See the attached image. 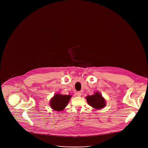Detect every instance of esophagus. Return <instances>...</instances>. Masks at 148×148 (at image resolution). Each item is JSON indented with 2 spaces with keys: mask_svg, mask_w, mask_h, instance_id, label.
Returning <instances> with one entry per match:
<instances>
[{
  "mask_svg": "<svg viewBox=\"0 0 148 148\" xmlns=\"http://www.w3.org/2000/svg\"><path fill=\"white\" fill-rule=\"evenodd\" d=\"M77 97H80L82 95V92H77Z\"/></svg>",
  "mask_w": 148,
  "mask_h": 148,
  "instance_id": "obj_1",
  "label": "esophagus"
}]
</instances>
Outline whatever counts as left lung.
Wrapping results in <instances>:
<instances>
[{
	"label": "left lung",
	"mask_w": 148,
	"mask_h": 148,
	"mask_svg": "<svg viewBox=\"0 0 148 148\" xmlns=\"http://www.w3.org/2000/svg\"><path fill=\"white\" fill-rule=\"evenodd\" d=\"M86 99L88 104L96 109H101L106 106V100L99 92H96L92 95H88Z\"/></svg>",
	"instance_id": "obj_1"
}]
</instances>
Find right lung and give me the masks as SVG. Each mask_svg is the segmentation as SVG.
I'll use <instances>...</instances> for the list:
<instances>
[{
    "label": "right lung",
    "instance_id": "1",
    "mask_svg": "<svg viewBox=\"0 0 148 148\" xmlns=\"http://www.w3.org/2000/svg\"><path fill=\"white\" fill-rule=\"evenodd\" d=\"M71 97V95L56 94L51 99L50 106L54 110L62 111L66 106Z\"/></svg>",
    "mask_w": 148,
    "mask_h": 148
}]
</instances>
